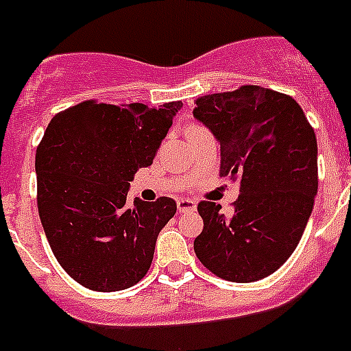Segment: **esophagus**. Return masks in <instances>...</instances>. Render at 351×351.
<instances>
[{"label":"esophagus","instance_id":"34e87169","mask_svg":"<svg viewBox=\"0 0 351 351\" xmlns=\"http://www.w3.org/2000/svg\"><path fill=\"white\" fill-rule=\"evenodd\" d=\"M178 208L179 212H195L197 210V202L189 200V198H179Z\"/></svg>","mask_w":351,"mask_h":351}]
</instances>
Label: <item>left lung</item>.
Segmentation results:
<instances>
[{
    "instance_id": "obj_1",
    "label": "left lung",
    "mask_w": 351,
    "mask_h": 351,
    "mask_svg": "<svg viewBox=\"0 0 351 351\" xmlns=\"http://www.w3.org/2000/svg\"><path fill=\"white\" fill-rule=\"evenodd\" d=\"M193 117L221 144V176L240 181L231 215L200 202L202 265L224 280L275 273L300 243L318 189L317 137L289 95L256 85L197 99Z\"/></svg>"
}]
</instances>
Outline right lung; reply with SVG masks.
<instances>
[{
	"label": "right lung",
	"mask_w": 351,
	"mask_h": 351,
	"mask_svg": "<svg viewBox=\"0 0 351 351\" xmlns=\"http://www.w3.org/2000/svg\"><path fill=\"white\" fill-rule=\"evenodd\" d=\"M181 108L85 101L48 123L36 149L38 212L51 252L83 287L123 291L149 269L178 205L167 197L128 205L127 193Z\"/></svg>",
	"instance_id": "add662e5"
}]
</instances>
